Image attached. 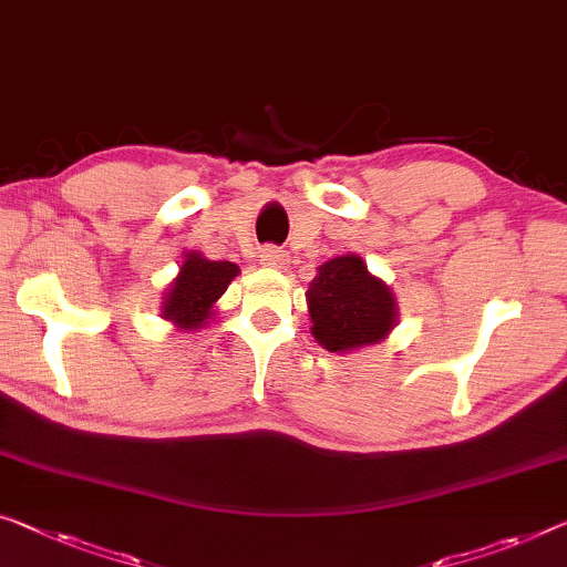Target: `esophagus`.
<instances>
[{"mask_svg":"<svg viewBox=\"0 0 567 567\" xmlns=\"http://www.w3.org/2000/svg\"><path fill=\"white\" fill-rule=\"evenodd\" d=\"M260 260H264V266H271V268H286L289 266V254L281 250L278 246H266L260 250Z\"/></svg>","mask_w":567,"mask_h":567,"instance_id":"esophagus-1","label":"esophagus"}]
</instances>
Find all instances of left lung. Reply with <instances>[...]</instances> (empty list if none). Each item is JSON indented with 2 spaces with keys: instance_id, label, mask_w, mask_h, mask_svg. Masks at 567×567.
Segmentation results:
<instances>
[{
  "instance_id": "1",
  "label": "left lung",
  "mask_w": 567,
  "mask_h": 567,
  "mask_svg": "<svg viewBox=\"0 0 567 567\" xmlns=\"http://www.w3.org/2000/svg\"><path fill=\"white\" fill-rule=\"evenodd\" d=\"M311 334L329 352L357 350L395 327V299L357 256L327 260L307 291Z\"/></svg>"
}]
</instances>
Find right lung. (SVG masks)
<instances>
[{
  "label": "right lung",
  "instance_id": "obj_1",
  "mask_svg": "<svg viewBox=\"0 0 567 567\" xmlns=\"http://www.w3.org/2000/svg\"><path fill=\"white\" fill-rule=\"evenodd\" d=\"M240 268L230 260H207L199 254H189L174 278L164 301V319H172L179 329H199L210 319L213 303L228 289Z\"/></svg>",
  "mask_w": 567,
  "mask_h": 567
}]
</instances>
